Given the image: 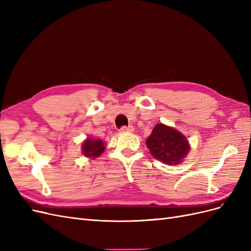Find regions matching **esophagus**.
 I'll return each instance as SVG.
<instances>
[{
	"label": "esophagus",
	"mask_w": 251,
	"mask_h": 251,
	"mask_svg": "<svg viewBox=\"0 0 251 251\" xmlns=\"http://www.w3.org/2000/svg\"><path fill=\"white\" fill-rule=\"evenodd\" d=\"M133 131H134V127L132 126H121L119 128L120 133H130V132H133Z\"/></svg>",
	"instance_id": "obj_1"
}]
</instances>
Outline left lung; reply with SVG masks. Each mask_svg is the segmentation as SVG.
<instances>
[{
  "label": "left lung",
  "instance_id": "1",
  "mask_svg": "<svg viewBox=\"0 0 251 251\" xmlns=\"http://www.w3.org/2000/svg\"><path fill=\"white\" fill-rule=\"evenodd\" d=\"M146 143L151 156L169 165L181 163L191 150L183 134L163 124L155 126Z\"/></svg>",
  "mask_w": 251,
  "mask_h": 251
}]
</instances>
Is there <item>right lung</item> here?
<instances>
[{"label":"right lung","mask_w":251,"mask_h":251,"mask_svg":"<svg viewBox=\"0 0 251 251\" xmlns=\"http://www.w3.org/2000/svg\"><path fill=\"white\" fill-rule=\"evenodd\" d=\"M105 149V146L102 140L100 139H93V138H87L85 141L82 142L81 151L82 154L88 158L94 159L100 157Z\"/></svg>","instance_id":"obj_1"}]
</instances>
